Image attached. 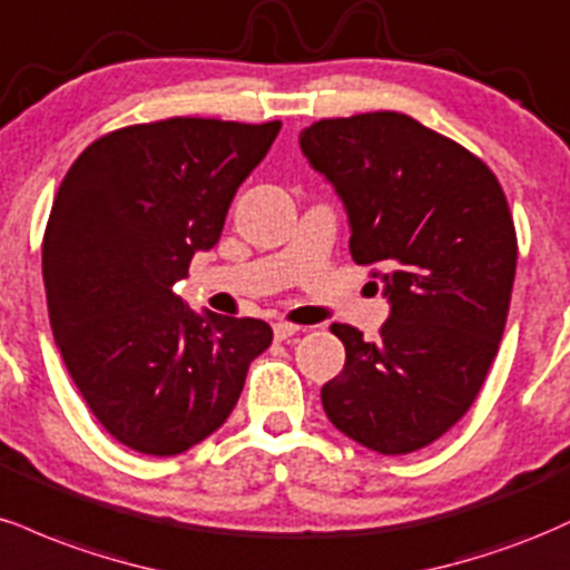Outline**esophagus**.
<instances>
[{
  "label": "esophagus",
  "instance_id": "obj_1",
  "mask_svg": "<svg viewBox=\"0 0 570 570\" xmlns=\"http://www.w3.org/2000/svg\"><path fill=\"white\" fill-rule=\"evenodd\" d=\"M298 331H301V327L293 325V323H274V338H277V341L293 338Z\"/></svg>",
  "mask_w": 570,
  "mask_h": 570
}]
</instances>
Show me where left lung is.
Wrapping results in <instances>:
<instances>
[{"mask_svg": "<svg viewBox=\"0 0 570 570\" xmlns=\"http://www.w3.org/2000/svg\"><path fill=\"white\" fill-rule=\"evenodd\" d=\"M301 151L350 216V253L379 269L390 320L379 341L333 323L346 363L323 386L331 424L403 456L470 411L504 333L518 237L483 159L407 114L320 119Z\"/></svg>", "mask_w": 570, "mask_h": 570, "instance_id": "left-lung-1", "label": "left lung"}]
</instances>
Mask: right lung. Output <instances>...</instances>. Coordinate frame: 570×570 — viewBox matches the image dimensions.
<instances>
[{
	"instance_id": "obj_1",
	"label": "right lung",
	"mask_w": 570,
	"mask_h": 570,
	"mask_svg": "<svg viewBox=\"0 0 570 570\" xmlns=\"http://www.w3.org/2000/svg\"><path fill=\"white\" fill-rule=\"evenodd\" d=\"M279 127L130 125L92 140L60 180L42 245L52 336L92 416L132 451L176 456L203 443L269 350L264 320L197 314L173 285L218 243Z\"/></svg>"
}]
</instances>
